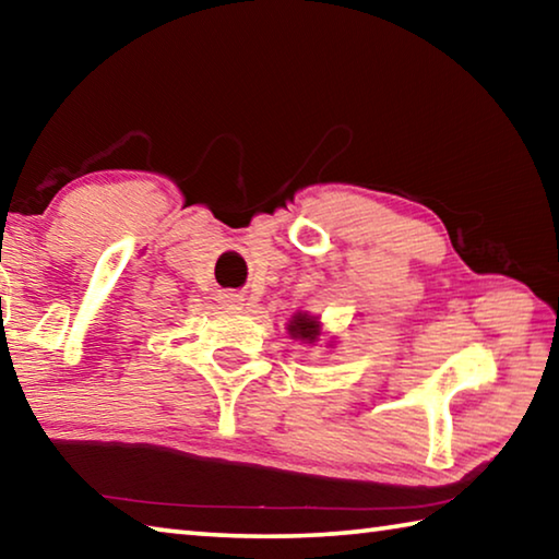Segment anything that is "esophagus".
<instances>
[{
  "instance_id": "esophagus-1",
  "label": "esophagus",
  "mask_w": 559,
  "mask_h": 559,
  "mask_svg": "<svg viewBox=\"0 0 559 559\" xmlns=\"http://www.w3.org/2000/svg\"><path fill=\"white\" fill-rule=\"evenodd\" d=\"M224 298H226V302H236V300H239L236 296H224Z\"/></svg>"
}]
</instances>
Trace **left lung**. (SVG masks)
Returning <instances> with one entry per match:
<instances>
[{"label": "left lung", "mask_w": 559, "mask_h": 559, "mask_svg": "<svg viewBox=\"0 0 559 559\" xmlns=\"http://www.w3.org/2000/svg\"><path fill=\"white\" fill-rule=\"evenodd\" d=\"M288 333H290L293 337H296V340H306V343H316L318 335H320V325H318L316 318L298 313L296 318L290 320Z\"/></svg>", "instance_id": "1"}]
</instances>
